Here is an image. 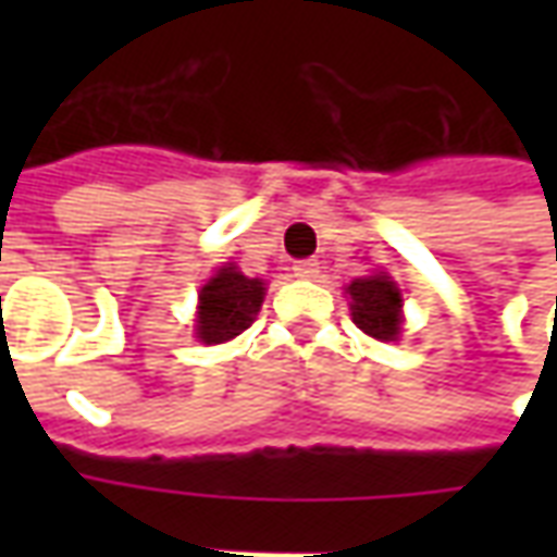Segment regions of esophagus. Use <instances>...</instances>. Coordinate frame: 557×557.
<instances>
[{
  "label": "esophagus",
  "mask_w": 557,
  "mask_h": 557,
  "mask_svg": "<svg viewBox=\"0 0 557 557\" xmlns=\"http://www.w3.org/2000/svg\"><path fill=\"white\" fill-rule=\"evenodd\" d=\"M292 271H295V277L315 280L319 277V262H315V259H301V262L292 265Z\"/></svg>",
  "instance_id": "1"
}]
</instances>
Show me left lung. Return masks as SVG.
Masks as SVG:
<instances>
[{"label": "left lung", "mask_w": 557, "mask_h": 557, "mask_svg": "<svg viewBox=\"0 0 557 557\" xmlns=\"http://www.w3.org/2000/svg\"><path fill=\"white\" fill-rule=\"evenodd\" d=\"M346 295L351 298V319L363 334L382 339V343L399 339L403 334V295L385 271L351 280L346 286Z\"/></svg>", "instance_id": "left-lung-1"}]
</instances>
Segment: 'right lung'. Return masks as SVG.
Listing matches in <instances>:
<instances>
[{
    "instance_id": "right-lung-1",
    "label": "right lung",
    "mask_w": 557,
    "mask_h": 557,
    "mask_svg": "<svg viewBox=\"0 0 557 557\" xmlns=\"http://www.w3.org/2000/svg\"><path fill=\"white\" fill-rule=\"evenodd\" d=\"M262 301H265V283L259 277H244L238 268L226 262L199 289L196 337L208 346L238 337L242 331L253 325Z\"/></svg>"
}]
</instances>
